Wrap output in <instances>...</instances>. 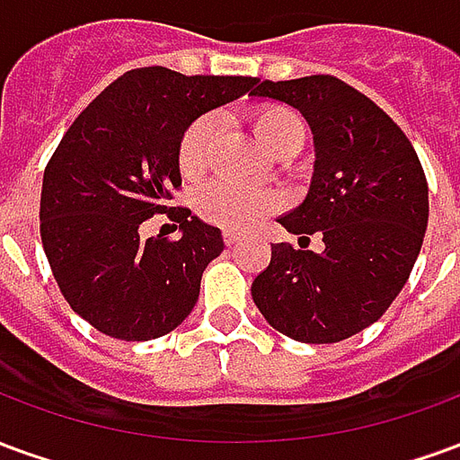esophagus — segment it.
<instances>
[{"instance_id": "obj_1", "label": "esophagus", "mask_w": 460, "mask_h": 460, "mask_svg": "<svg viewBox=\"0 0 460 460\" xmlns=\"http://www.w3.org/2000/svg\"><path fill=\"white\" fill-rule=\"evenodd\" d=\"M224 243H226V246H236V243H241V236L239 234H234V231H224Z\"/></svg>"}]
</instances>
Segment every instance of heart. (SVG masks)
Returning a JSON list of instances; mask_svg holds the SVG:
<instances>
[{
  "instance_id": "1",
  "label": "heart",
  "mask_w": 460,
  "mask_h": 460,
  "mask_svg": "<svg viewBox=\"0 0 460 460\" xmlns=\"http://www.w3.org/2000/svg\"><path fill=\"white\" fill-rule=\"evenodd\" d=\"M253 130L261 145L273 155L300 150L305 137V125L296 111L286 105H261L251 115ZM221 130L217 113H204L184 130L177 150V164L184 177H199L209 167L211 150ZM194 207L201 219L226 231H246L259 224L270 211L279 209V197L273 191L241 190L226 181H211L194 197Z\"/></svg>"
}]
</instances>
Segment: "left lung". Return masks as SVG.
Wrapping results in <instances>:
<instances>
[{"label":"left lung","mask_w":460,"mask_h":460,"mask_svg":"<svg viewBox=\"0 0 460 460\" xmlns=\"http://www.w3.org/2000/svg\"><path fill=\"white\" fill-rule=\"evenodd\" d=\"M251 95L293 105L315 142L308 197L280 224L325 249L273 243L251 296L270 328L328 345L382 318L404 288L429 224V187L411 142L365 93L335 75L261 81Z\"/></svg>","instance_id":"left-lung-1"}]
</instances>
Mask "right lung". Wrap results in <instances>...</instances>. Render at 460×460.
I'll return each instance as SVG.
<instances>
[{
	"label": "right lung",
	"instance_id": "1",
	"mask_svg": "<svg viewBox=\"0 0 460 460\" xmlns=\"http://www.w3.org/2000/svg\"><path fill=\"white\" fill-rule=\"evenodd\" d=\"M256 85L249 75H181L162 66L122 74L66 130L41 187V243L68 305L103 335L142 342L184 323L201 273L224 251L217 226L172 209L177 150L199 115ZM170 210L177 242L140 240Z\"/></svg>",
	"mask_w": 460,
	"mask_h": 460
}]
</instances>
